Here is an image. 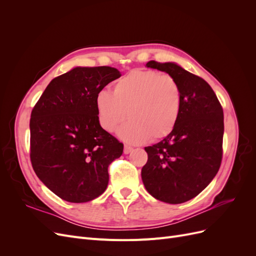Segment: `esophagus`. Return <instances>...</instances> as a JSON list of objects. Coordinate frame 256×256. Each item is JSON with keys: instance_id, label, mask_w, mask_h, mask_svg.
Here are the masks:
<instances>
[{"instance_id": "obj_1", "label": "esophagus", "mask_w": 256, "mask_h": 256, "mask_svg": "<svg viewBox=\"0 0 256 256\" xmlns=\"http://www.w3.org/2000/svg\"><path fill=\"white\" fill-rule=\"evenodd\" d=\"M132 150H134V148L131 146H129V145L124 146V152H125V154H129V152H131Z\"/></svg>"}]
</instances>
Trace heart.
Listing matches in <instances>:
<instances>
[{
  "mask_svg": "<svg viewBox=\"0 0 256 256\" xmlns=\"http://www.w3.org/2000/svg\"><path fill=\"white\" fill-rule=\"evenodd\" d=\"M96 109L100 125L109 132L128 116L130 120L118 131L122 140H159L172 132L180 118L182 88L171 74L134 69L113 84L112 92H98Z\"/></svg>",
  "mask_w": 256,
  "mask_h": 256,
  "instance_id": "heart-1",
  "label": "heart"
}]
</instances>
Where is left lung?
Returning <instances> with one entry per match:
<instances>
[{"label":"left lung","instance_id":"left-lung-1","mask_svg":"<svg viewBox=\"0 0 256 256\" xmlns=\"http://www.w3.org/2000/svg\"><path fill=\"white\" fill-rule=\"evenodd\" d=\"M147 67L164 72L182 88V110L175 128L164 140L145 147L142 180L161 202L180 204L196 198L218 173L222 161L223 109L204 79L174 63L150 60Z\"/></svg>","mask_w":256,"mask_h":256}]
</instances>
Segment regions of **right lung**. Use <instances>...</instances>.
Listing matches in <instances>:
<instances>
[{
	"instance_id": "right-lung-1",
	"label": "right lung",
	"mask_w": 256,
	"mask_h": 256,
	"mask_svg": "<svg viewBox=\"0 0 256 256\" xmlns=\"http://www.w3.org/2000/svg\"><path fill=\"white\" fill-rule=\"evenodd\" d=\"M109 66L76 67L54 78L32 110L30 158L38 178L67 202L85 203L102 196L108 166L124 145L102 128L96 95L118 79Z\"/></svg>"
}]
</instances>
